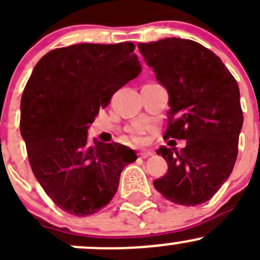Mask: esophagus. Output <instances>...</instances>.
<instances>
[{
	"instance_id": "34e87169",
	"label": "esophagus",
	"mask_w": 260,
	"mask_h": 260,
	"mask_svg": "<svg viewBox=\"0 0 260 260\" xmlns=\"http://www.w3.org/2000/svg\"><path fill=\"white\" fill-rule=\"evenodd\" d=\"M152 154H153V152L148 151V149H142V151L138 152V156H140L141 158H147V157L152 156Z\"/></svg>"
}]
</instances>
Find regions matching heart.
Instances as JSON below:
<instances>
[{"label":"heart","mask_w":260,"mask_h":260,"mask_svg":"<svg viewBox=\"0 0 260 260\" xmlns=\"http://www.w3.org/2000/svg\"><path fill=\"white\" fill-rule=\"evenodd\" d=\"M131 136H132V140L136 141V142H142L143 141L140 128H135V129L131 131Z\"/></svg>","instance_id":"obj_1"}]
</instances>
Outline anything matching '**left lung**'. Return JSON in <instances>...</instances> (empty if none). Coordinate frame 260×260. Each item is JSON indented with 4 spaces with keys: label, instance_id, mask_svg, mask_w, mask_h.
Segmentation results:
<instances>
[{
    "label": "left lung",
    "instance_id": "8db88e82",
    "mask_svg": "<svg viewBox=\"0 0 260 260\" xmlns=\"http://www.w3.org/2000/svg\"><path fill=\"white\" fill-rule=\"evenodd\" d=\"M157 80L169 91L166 140H186L176 151L157 149L167 174L153 186L167 200L195 206L210 200L234 169L243 111L237 80L221 59L185 39L138 44Z\"/></svg>",
    "mask_w": 260,
    "mask_h": 260
}]
</instances>
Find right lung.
Here are the masks:
<instances>
[{
	"instance_id": "1",
	"label": "right lung",
	"mask_w": 260,
	"mask_h": 260,
	"mask_svg": "<svg viewBox=\"0 0 260 260\" xmlns=\"http://www.w3.org/2000/svg\"><path fill=\"white\" fill-rule=\"evenodd\" d=\"M140 73L129 41L55 49L34 68L21 98L20 131L34 175L61 210L98 212L117 192L123 169L137 159L123 145L86 142L99 108Z\"/></svg>"
}]
</instances>
